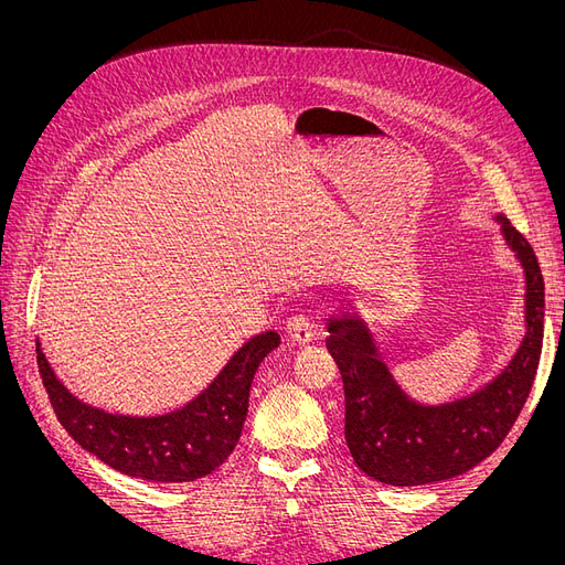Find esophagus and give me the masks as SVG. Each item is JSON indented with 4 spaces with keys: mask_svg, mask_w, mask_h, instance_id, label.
<instances>
[{
    "mask_svg": "<svg viewBox=\"0 0 565 565\" xmlns=\"http://www.w3.org/2000/svg\"><path fill=\"white\" fill-rule=\"evenodd\" d=\"M318 332V324L311 316L306 313H297L287 320V334L292 341H297V344H309V341H313Z\"/></svg>",
    "mask_w": 565,
    "mask_h": 565,
    "instance_id": "34e87169",
    "label": "esophagus"
}]
</instances>
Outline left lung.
Segmentation results:
<instances>
[{
	"mask_svg": "<svg viewBox=\"0 0 565 565\" xmlns=\"http://www.w3.org/2000/svg\"><path fill=\"white\" fill-rule=\"evenodd\" d=\"M525 270V337L498 380L446 405L409 401L353 316L330 318L324 344L344 380V436L358 469L386 486L446 481L490 457L514 426L533 388L544 334V280L525 237L498 216Z\"/></svg>",
	"mask_w": 565,
	"mask_h": 565,
	"instance_id": "obj_1",
	"label": "left lung"
}]
</instances>
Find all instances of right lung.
I'll list each match as a JSON object with an SVG mask.
<instances>
[{
    "mask_svg": "<svg viewBox=\"0 0 565 565\" xmlns=\"http://www.w3.org/2000/svg\"><path fill=\"white\" fill-rule=\"evenodd\" d=\"M278 332L252 337L195 401L160 417H125L77 401L58 380L38 341V367L51 407L79 446L104 465L156 483H185L224 465L241 440L249 386Z\"/></svg>",
    "mask_w": 565,
    "mask_h": 565,
    "instance_id": "add662e5",
    "label": "right lung"
}]
</instances>
